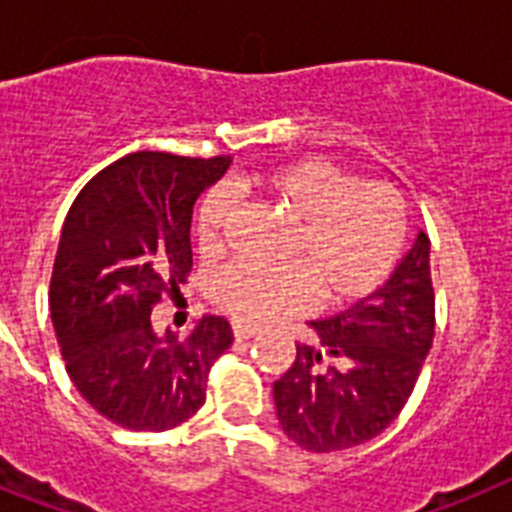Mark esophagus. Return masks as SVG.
Here are the masks:
<instances>
[{"mask_svg":"<svg viewBox=\"0 0 512 512\" xmlns=\"http://www.w3.org/2000/svg\"><path fill=\"white\" fill-rule=\"evenodd\" d=\"M231 333H234L236 341H249V338L255 336V330L244 328V325H234V328H231Z\"/></svg>","mask_w":512,"mask_h":512,"instance_id":"obj_1","label":"esophagus"}]
</instances>
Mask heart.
<instances>
[{"label":"heart","mask_w":512,"mask_h":512,"mask_svg":"<svg viewBox=\"0 0 512 512\" xmlns=\"http://www.w3.org/2000/svg\"><path fill=\"white\" fill-rule=\"evenodd\" d=\"M255 192L283 216L291 234L281 270L223 268L210 286L213 302L239 325H268L312 307L315 291L328 307H354L393 276L409 236V208L385 182H359L325 158H299L249 176ZM234 216L229 190L213 187L195 210L197 249L218 255Z\"/></svg>","instance_id":"1"}]
</instances>
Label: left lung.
I'll use <instances>...</instances> for the list:
<instances>
[{
    "label": "left lung",
    "instance_id": "8db88e82",
    "mask_svg": "<svg viewBox=\"0 0 512 512\" xmlns=\"http://www.w3.org/2000/svg\"><path fill=\"white\" fill-rule=\"evenodd\" d=\"M315 341L273 385L278 422L312 453L364 445L398 419L435 341L429 236L398 265L385 289L330 320L309 322Z\"/></svg>",
    "mask_w": 512,
    "mask_h": 512
}]
</instances>
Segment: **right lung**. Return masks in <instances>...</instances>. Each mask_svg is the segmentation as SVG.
Segmentation results:
<instances>
[{
  "label": "right lung",
  "mask_w": 512,
  "mask_h": 512,
  "mask_svg": "<svg viewBox=\"0 0 512 512\" xmlns=\"http://www.w3.org/2000/svg\"><path fill=\"white\" fill-rule=\"evenodd\" d=\"M229 163L137 150L98 171L64 218L51 322L72 385L119 427L163 432L187 422L234 341L218 315L187 338L156 336L150 325L153 309L187 283L192 205Z\"/></svg>",
  "instance_id": "add662e5"
}]
</instances>
